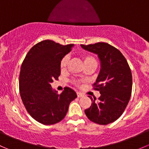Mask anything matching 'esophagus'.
<instances>
[{"mask_svg":"<svg viewBox=\"0 0 149 149\" xmlns=\"http://www.w3.org/2000/svg\"><path fill=\"white\" fill-rule=\"evenodd\" d=\"M77 96H78V97H84V94H82V93L77 92Z\"/></svg>","mask_w":149,"mask_h":149,"instance_id":"34e87169","label":"esophagus"}]
</instances>
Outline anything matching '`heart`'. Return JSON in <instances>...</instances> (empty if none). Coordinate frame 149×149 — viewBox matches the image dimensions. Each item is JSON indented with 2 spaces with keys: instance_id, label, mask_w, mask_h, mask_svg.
Returning a JSON list of instances; mask_svg holds the SVG:
<instances>
[{
  "instance_id": "heart-1",
  "label": "heart",
  "mask_w": 149,
  "mask_h": 149,
  "mask_svg": "<svg viewBox=\"0 0 149 149\" xmlns=\"http://www.w3.org/2000/svg\"><path fill=\"white\" fill-rule=\"evenodd\" d=\"M82 59H83L84 63L85 65H88L89 63H97V61H96L95 58L91 55L84 54V55H82ZM68 63V57L64 56L60 61V68H61V70H63V71L65 70L66 68H67ZM80 83L81 82L79 81H74V84L76 86H79Z\"/></svg>"
}]
</instances>
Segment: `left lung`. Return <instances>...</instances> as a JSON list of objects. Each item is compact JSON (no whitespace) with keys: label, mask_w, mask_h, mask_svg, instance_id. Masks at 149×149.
Instances as JSON below:
<instances>
[{"label":"left lung","mask_w":149,"mask_h":149,"mask_svg":"<svg viewBox=\"0 0 149 149\" xmlns=\"http://www.w3.org/2000/svg\"><path fill=\"white\" fill-rule=\"evenodd\" d=\"M86 50L98 55L101 70L93 89L100 91L97 102L91 97V107L85 114L91 121L100 125L113 123L121 116L130 99L132 73L130 66L120 51L106 42L81 45Z\"/></svg>","instance_id":"left-lung-1"}]
</instances>
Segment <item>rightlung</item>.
<instances>
[{
  "label": "right lung",
  "mask_w": 149,
  "mask_h": 149,
  "mask_svg": "<svg viewBox=\"0 0 149 149\" xmlns=\"http://www.w3.org/2000/svg\"><path fill=\"white\" fill-rule=\"evenodd\" d=\"M66 45L46 40L34 45L22 64L19 73V92L26 111L43 125H53L62 120L71 101L77 97L69 87L58 94L51 83L61 75L60 61L72 49Z\"/></svg>",
  "instance_id": "add662e5"
}]
</instances>
